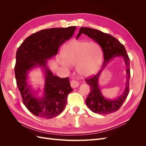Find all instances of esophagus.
<instances>
[{
  "mask_svg": "<svg viewBox=\"0 0 146 146\" xmlns=\"http://www.w3.org/2000/svg\"><path fill=\"white\" fill-rule=\"evenodd\" d=\"M70 86L73 88H76L79 86V83L76 80H72L70 82Z\"/></svg>",
  "mask_w": 146,
  "mask_h": 146,
  "instance_id": "obj_1",
  "label": "esophagus"
}]
</instances>
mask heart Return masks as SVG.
Listing matches in <instances>:
<instances>
[{"instance_id":"obj_1","label":"heart","mask_w":146,"mask_h":146,"mask_svg":"<svg viewBox=\"0 0 146 146\" xmlns=\"http://www.w3.org/2000/svg\"><path fill=\"white\" fill-rule=\"evenodd\" d=\"M63 55L57 57V62L65 69H70L77 64L78 73L89 77L98 72L102 60L101 47L94 42L72 40L65 46Z\"/></svg>"}]
</instances>
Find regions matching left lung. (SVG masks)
Listing matches in <instances>:
<instances>
[{
	"label": "left lung",
	"mask_w": 146,
	"mask_h": 146,
	"mask_svg": "<svg viewBox=\"0 0 146 146\" xmlns=\"http://www.w3.org/2000/svg\"><path fill=\"white\" fill-rule=\"evenodd\" d=\"M83 33L88 37L94 39L98 43L103 50L104 61L102 67L95 76L86 79L85 81L90 86V91L85 103L87 107L92 112L99 114H108L114 113L120 108L123 102L126 99L129 92V80L130 77V59L127 54L125 48L116 38L100 30L81 27L77 35V38ZM121 57L124 60L126 67L127 80L126 86L123 93L117 98L107 99L103 96L98 85V79L108 63L113 58Z\"/></svg>",
	"instance_id": "8db88e82"
}]
</instances>
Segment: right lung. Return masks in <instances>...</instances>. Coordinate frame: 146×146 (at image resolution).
Segmentation results:
<instances>
[{"label": "right lung", "mask_w": 146, "mask_h": 146, "mask_svg": "<svg viewBox=\"0 0 146 146\" xmlns=\"http://www.w3.org/2000/svg\"><path fill=\"white\" fill-rule=\"evenodd\" d=\"M76 29V26L42 30L26 38L16 52L17 86L24 104L35 116L51 119L66 107L68 96L73 91L69 78L54 76L48 67L47 60L57 54L60 46L72 36ZM36 68L42 69L45 78L41 96L38 94L40 89H33L29 81L30 71Z\"/></svg>", "instance_id": "right-lung-1"}]
</instances>
